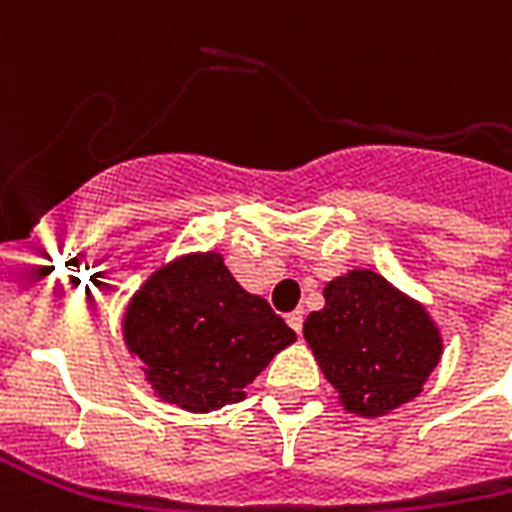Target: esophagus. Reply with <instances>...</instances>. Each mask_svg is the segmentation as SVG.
Listing matches in <instances>:
<instances>
[{"label":"esophagus","mask_w":512,"mask_h":512,"mask_svg":"<svg viewBox=\"0 0 512 512\" xmlns=\"http://www.w3.org/2000/svg\"><path fill=\"white\" fill-rule=\"evenodd\" d=\"M287 325L300 335V330H303V311H292V314H287Z\"/></svg>","instance_id":"1"}]
</instances>
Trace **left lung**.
Returning a JSON list of instances; mask_svg holds the SVG:
<instances>
[{
  "label": "left lung",
  "mask_w": 512,
  "mask_h": 512,
  "mask_svg": "<svg viewBox=\"0 0 512 512\" xmlns=\"http://www.w3.org/2000/svg\"><path fill=\"white\" fill-rule=\"evenodd\" d=\"M303 335L346 411L378 416L421 392L443 343L427 311L384 276L351 271L325 287Z\"/></svg>",
  "instance_id": "8db88e82"
}]
</instances>
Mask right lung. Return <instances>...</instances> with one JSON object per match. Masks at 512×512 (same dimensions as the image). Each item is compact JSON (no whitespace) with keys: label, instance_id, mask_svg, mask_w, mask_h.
I'll use <instances>...</instances> for the list:
<instances>
[{"label":"right lung","instance_id":"add662e5","mask_svg":"<svg viewBox=\"0 0 512 512\" xmlns=\"http://www.w3.org/2000/svg\"><path fill=\"white\" fill-rule=\"evenodd\" d=\"M123 335L152 389L201 413L244 400L241 389L295 341L284 319L249 295L214 252L152 273L128 306Z\"/></svg>","mask_w":512,"mask_h":512}]
</instances>
